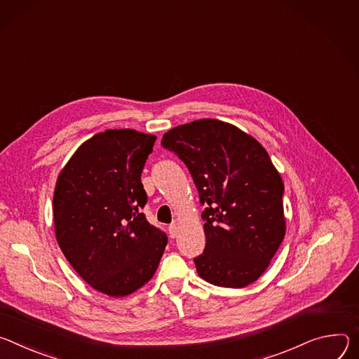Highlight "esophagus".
<instances>
[{
	"label": "esophagus",
	"instance_id": "obj_1",
	"mask_svg": "<svg viewBox=\"0 0 359 359\" xmlns=\"http://www.w3.org/2000/svg\"><path fill=\"white\" fill-rule=\"evenodd\" d=\"M168 231H170V236H171V238H175L177 233H178V226H177V224H171V225L168 226Z\"/></svg>",
	"mask_w": 359,
	"mask_h": 359
}]
</instances>
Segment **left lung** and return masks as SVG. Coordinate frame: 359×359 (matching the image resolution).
Segmentation results:
<instances>
[{
    "label": "left lung",
    "instance_id": "left-lung-1",
    "mask_svg": "<svg viewBox=\"0 0 359 359\" xmlns=\"http://www.w3.org/2000/svg\"><path fill=\"white\" fill-rule=\"evenodd\" d=\"M161 144L187 165L205 205V250L194 258L198 275L225 288L257 281L285 235L284 184L265 148L211 118L170 130Z\"/></svg>",
    "mask_w": 359,
    "mask_h": 359
}]
</instances>
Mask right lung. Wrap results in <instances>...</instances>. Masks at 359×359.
Listing matches in <instances>:
<instances>
[{"label": "right lung", "mask_w": 359, "mask_h": 359, "mask_svg": "<svg viewBox=\"0 0 359 359\" xmlns=\"http://www.w3.org/2000/svg\"><path fill=\"white\" fill-rule=\"evenodd\" d=\"M156 137L107 130L86 141L60 172L54 200L58 245L83 280L109 297L145 285L167 247V233L141 210V174Z\"/></svg>", "instance_id": "add662e5"}]
</instances>
